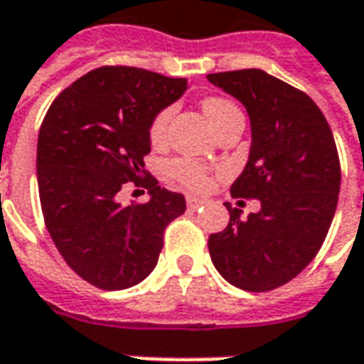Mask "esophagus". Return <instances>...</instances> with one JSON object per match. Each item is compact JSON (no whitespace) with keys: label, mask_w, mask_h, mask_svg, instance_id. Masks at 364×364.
<instances>
[{"label":"esophagus","mask_w":364,"mask_h":364,"mask_svg":"<svg viewBox=\"0 0 364 364\" xmlns=\"http://www.w3.org/2000/svg\"><path fill=\"white\" fill-rule=\"evenodd\" d=\"M206 200H203V198H197V197H187V208L189 210H197V208H200V206H205Z\"/></svg>","instance_id":"1"}]
</instances>
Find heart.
<instances>
[{
  "instance_id": "obj_1",
  "label": "heart",
  "mask_w": 364,
  "mask_h": 364,
  "mask_svg": "<svg viewBox=\"0 0 364 364\" xmlns=\"http://www.w3.org/2000/svg\"><path fill=\"white\" fill-rule=\"evenodd\" d=\"M203 111L210 120V124L214 128L220 124L222 120L228 119L230 114H234L237 111V107L234 103H230L228 99H222V97H208L203 103ZM173 117V107H166L151 119L150 122V140L151 144L164 142V138L167 134V127H169V120ZM167 175L177 181L181 187L189 191H205L210 185V169L195 161L191 158H175L167 164Z\"/></svg>"
}]
</instances>
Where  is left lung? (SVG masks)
<instances>
[{"mask_svg": "<svg viewBox=\"0 0 364 364\" xmlns=\"http://www.w3.org/2000/svg\"><path fill=\"white\" fill-rule=\"evenodd\" d=\"M206 77L242 101L250 114V159L230 193L261 203L259 213L245 220L226 205L230 222L208 237L210 259L237 289H279L304 271L328 236L341 185L336 140L304 91L263 70Z\"/></svg>", "mask_w": 364, "mask_h": 364, "instance_id": "1", "label": "left lung"}]
</instances>
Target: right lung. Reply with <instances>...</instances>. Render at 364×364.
I'll list each match as a JSON object with an SVG mask.
<instances>
[{
	"instance_id": "1",
	"label": "right lung",
	"mask_w": 364,
	"mask_h": 364,
	"mask_svg": "<svg viewBox=\"0 0 364 364\" xmlns=\"http://www.w3.org/2000/svg\"><path fill=\"white\" fill-rule=\"evenodd\" d=\"M187 90L185 77L103 66L62 91L44 117L36 179L46 230L70 269L101 290L134 287L154 271L167 224L185 213L179 193L146 173L150 122ZM128 182L151 193L122 207Z\"/></svg>"
}]
</instances>
